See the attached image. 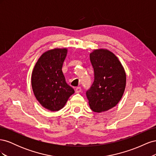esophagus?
I'll use <instances>...</instances> for the list:
<instances>
[{
	"instance_id": "34e87169",
	"label": "esophagus",
	"mask_w": 156,
	"mask_h": 156,
	"mask_svg": "<svg viewBox=\"0 0 156 156\" xmlns=\"http://www.w3.org/2000/svg\"><path fill=\"white\" fill-rule=\"evenodd\" d=\"M81 92V88L80 87H78L75 88V92H76V93H79Z\"/></svg>"
}]
</instances>
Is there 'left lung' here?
Here are the masks:
<instances>
[{
  "label": "left lung",
  "mask_w": 156,
  "mask_h": 156,
  "mask_svg": "<svg viewBox=\"0 0 156 156\" xmlns=\"http://www.w3.org/2000/svg\"><path fill=\"white\" fill-rule=\"evenodd\" d=\"M90 59L94 71V81L87 92L90 107L96 112L107 111L115 107L123 96L125 69L117 56L108 49L93 50Z\"/></svg>",
  "instance_id": "1"
}]
</instances>
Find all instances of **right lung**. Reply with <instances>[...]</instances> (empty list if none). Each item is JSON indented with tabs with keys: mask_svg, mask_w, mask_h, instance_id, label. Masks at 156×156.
I'll return each mask as SVG.
<instances>
[{
	"mask_svg": "<svg viewBox=\"0 0 156 156\" xmlns=\"http://www.w3.org/2000/svg\"><path fill=\"white\" fill-rule=\"evenodd\" d=\"M67 53V48L47 51L40 56L32 71L33 92L41 105L51 111L62 108L75 92L66 82L62 70Z\"/></svg>",
	"mask_w": 156,
	"mask_h": 156,
	"instance_id": "right-lung-1",
	"label": "right lung"
}]
</instances>
